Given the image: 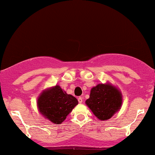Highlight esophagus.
<instances>
[{
    "mask_svg": "<svg viewBox=\"0 0 155 155\" xmlns=\"http://www.w3.org/2000/svg\"><path fill=\"white\" fill-rule=\"evenodd\" d=\"M78 101H79V104H81V103H82V101H83L82 97H78Z\"/></svg>",
    "mask_w": 155,
    "mask_h": 155,
    "instance_id": "esophagus-1",
    "label": "esophagus"
}]
</instances>
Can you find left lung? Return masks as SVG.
<instances>
[{
  "label": "left lung",
  "instance_id": "obj_1",
  "mask_svg": "<svg viewBox=\"0 0 155 155\" xmlns=\"http://www.w3.org/2000/svg\"><path fill=\"white\" fill-rule=\"evenodd\" d=\"M122 102V94L117 89L108 84H99L92 88L86 104L99 120H106L120 109Z\"/></svg>",
  "mask_w": 155,
  "mask_h": 155
}]
</instances>
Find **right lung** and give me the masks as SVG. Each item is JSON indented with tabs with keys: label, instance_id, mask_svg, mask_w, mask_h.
<instances>
[{
	"label": "right lung",
	"instance_id": "add662e5",
	"mask_svg": "<svg viewBox=\"0 0 155 155\" xmlns=\"http://www.w3.org/2000/svg\"><path fill=\"white\" fill-rule=\"evenodd\" d=\"M77 104V99L58 85L44 91L38 99L39 111L56 124H61Z\"/></svg>",
	"mask_w": 155,
	"mask_h": 155
}]
</instances>
